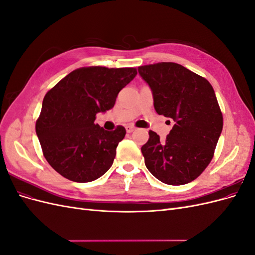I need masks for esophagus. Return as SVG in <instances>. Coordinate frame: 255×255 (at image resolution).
<instances>
[{"label": "esophagus", "mask_w": 255, "mask_h": 255, "mask_svg": "<svg viewBox=\"0 0 255 255\" xmlns=\"http://www.w3.org/2000/svg\"><path fill=\"white\" fill-rule=\"evenodd\" d=\"M126 129H127L128 133H132V132H134V130L136 129V128L133 127V126H127Z\"/></svg>", "instance_id": "esophagus-1"}]
</instances>
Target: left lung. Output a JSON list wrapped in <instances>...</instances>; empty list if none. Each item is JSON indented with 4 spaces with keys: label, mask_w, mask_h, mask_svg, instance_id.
Masks as SVG:
<instances>
[{
    "label": "left lung",
    "mask_w": 255,
    "mask_h": 255,
    "mask_svg": "<svg viewBox=\"0 0 255 255\" xmlns=\"http://www.w3.org/2000/svg\"><path fill=\"white\" fill-rule=\"evenodd\" d=\"M138 72L152 89L156 113L174 121L164 141L149 132L141 146L146 168L168 185L196 180L213 159L223 127L212 85L175 63L140 66Z\"/></svg>",
    "instance_id": "obj_1"
}]
</instances>
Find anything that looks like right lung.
<instances>
[{
  "instance_id": "add662e5",
  "label": "right lung",
  "mask_w": 255,
  "mask_h": 255,
  "mask_svg": "<svg viewBox=\"0 0 255 255\" xmlns=\"http://www.w3.org/2000/svg\"><path fill=\"white\" fill-rule=\"evenodd\" d=\"M137 74L136 68L82 67L45 94L36 133L43 156L66 179L87 183L112 167L127 130H106L96 115L113 109L119 91Z\"/></svg>"
}]
</instances>
